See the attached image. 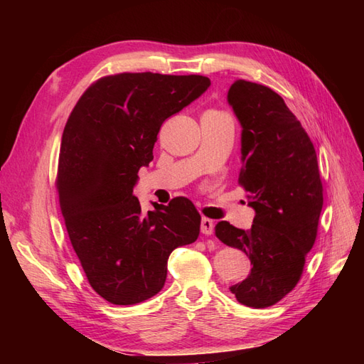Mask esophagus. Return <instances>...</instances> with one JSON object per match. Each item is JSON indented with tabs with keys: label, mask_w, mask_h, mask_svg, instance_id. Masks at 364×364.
Wrapping results in <instances>:
<instances>
[{
	"label": "esophagus",
	"mask_w": 364,
	"mask_h": 364,
	"mask_svg": "<svg viewBox=\"0 0 364 364\" xmlns=\"http://www.w3.org/2000/svg\"><path fill=\"white\" fill-rule=\"evenodd\" d=\"M214 226H215L214 220H211V218H206V217H203V218H202L200 230H202V234H203V235H211V234L214 232Z\"/></svg>",
	"instance_id": "obj_1"
}]
</instances>
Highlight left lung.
<instances>
[{
  "label": "left lung",
  "instance_id": "left-lung-1",
  "mask_svg": "<svg viewBox=\"0 0 364 364\" xmlns=\"http://www.w3.org/2000/svg\"><path fill=\"white\" fill-rule=\"evenodd\" d=\"M228 102L243 127L238 183L257 214L247 230L220 222L215 237L250 259L249 277L230 287L237 301L266 308L302 277L317 237L323 186L313 142L279 94L235 80Z\"/></svg>",
  "mask_w": 364,
  "mask_h": 364
}]
</instances>
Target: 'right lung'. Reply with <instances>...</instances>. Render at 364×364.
<instances>
[{"label": "right lung", "mask_w": 364, "mask_h": 364, "mask_svg": "<svg viewBox=\"0 0 364 364\" xmlns=\"http://www.w3.org/2000/svg\"><path fill=\"white\" fill-rule=\"evenodd\" d=\"M205 75L119 73L94 82L63 129L56 188L71 246L97 294L114 305L155 296L167 261L200 232L186 197L144 213L134 185L162 123L200 97Z\"/></svg>", "instance_id": "obj_1"}]
</instances>
